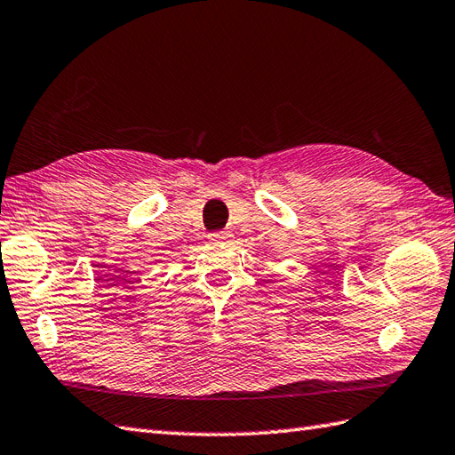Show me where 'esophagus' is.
I'll return each instance as SVG.
<instances>
[{
	"label": "esophagus",
	"mask_w": 455,
	"mask_h": 455,
	"mask_svg": "<svg viewBox=\"0 0 455 455\" xmlns=\"http://www.w3.org/2000/svg\"><path fill=\"white\" fill-rule=\"evenodd\" d=\"M230 236H233V235H230L228 230H220V233L209 235V240H211V243H225V240H228Z\"/></svg>",
	"instance_id": "obj_1"
}]
</instances>
